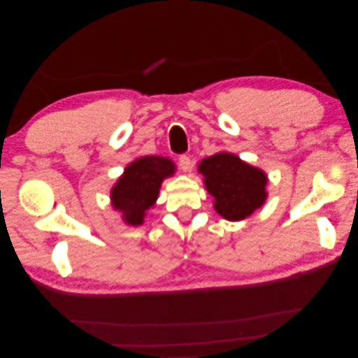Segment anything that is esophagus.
Instances as JSON below:
<instances>
[{
	"label": "esophagus",
	"instance_id": "obj_1",
	"mask_svg": "<svg viewBox=\"0 0 358 358\" xmlns=\"http://www.w3.org/2000/svg\"><path fill=\"white\" fill-rule=\"evenodd\" d=\"M179 166H180V169H182V171H185V173H189L190 169H192V160H190V157L189 155H180L179 157Z\"/></svg>",
	"mask_w": 358,
	"mask_h": 358
}]
</instances>
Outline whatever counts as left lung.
<instances>
[{
  "label": "left lung",
  "mask_w": 358,
  "mask_h": 358,
  "mask_svg": "<svg viewBox=\"0 0 358 358\" xmlns=\"http://www.w3.org/2000/svg\"><path fill=\"white\" fill-rule=\"evenodd\" d=\"M206 189L215 198V210L227 220H242L266 201L267 176L239 157L218 152L199 163Z\"/></svg>",
  "instance_id": "1"
}]
</instances>
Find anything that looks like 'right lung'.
<instances>
[{
	"label": "right lung",
	"instance_id": "right-lung-1",
	"mask_svg": "<svg viewBox=\"0 0 358 358\" xmlns=\"http://www.w3.org/2000/svg\"><path fill=\"white\" fill-rule=\"evenodd\" d=\"M173 173L174 165L169 159L155 155L141 157L125 168L117 184L113 187V206L122 212L125 222L138 227L159 196L162 180Z\"/></svg>",
	"mask_w": 358,
	"mask_h": 358
}]
</instances>
